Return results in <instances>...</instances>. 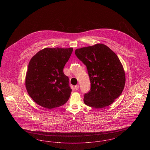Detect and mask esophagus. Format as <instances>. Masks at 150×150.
<instances>
[{"label":"esophagus","instance_id":"1","mask_svg":"<svg viewBox=\"0 0 150 150\" xmlns=\"http://www.w3.org/2000/svg\"><path fill=\"white\" fill-rule=\"evenodd\" d=\"M79 85H76V86H75V89L76 90H78V89H79Z\"/></svg>","mask_w":150,"mask_h":150}]
</instances>
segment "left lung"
I'll return each mask as SVG.
<instances>
[{
    "label": "left lung",
    "mask_w": 150,
    "mask_h": 150,
    "mask_svg": "<svg viewBox=\"0 0 150 150\" xmlns=\"http://www.w3.org/2000/svg\"><path fill=\"white\" fill-rule=\"evenodd\" d=\"M75 53L86 64L91 83L90 91L84 95V103L102 108L114 102L122 93L126 80L122 64L116 53L100 43L78 48Z\"/></svg>",
    "instance_id": "obj_1"
}]
</instances>
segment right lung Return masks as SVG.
<instances>
[{
	"label": "right lung",
	"mask_w": 150,
	"mask_h": 150,
	"mask_svg": "<svg viewBox=\"0 0 150 150\" xmlns=\"http://www.w3.org/2000/svg\"><path fill=\"white\" fill-rule=\"evenodd\" d=\"M72 50V48H45L31 58L25 86L38 105L52 109L64 105L69 99L72 89L64 68Z\"/></svg>",
	"instance_id": "1"
}]
</instances>
